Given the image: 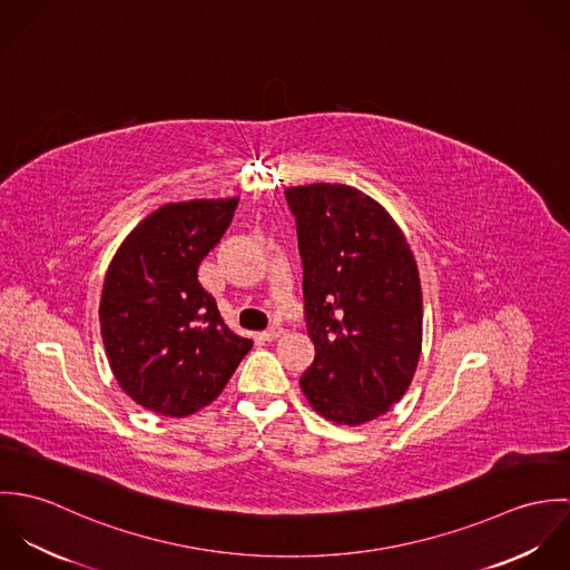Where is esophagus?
<instances>
[{"instance_id": "1", "label": "esophagus", "mask_w": 570, "mask_h": 570, "mask_svg": "<svg viewBox=\"0 0 570 570\" xmlns=\"http://www.w3.org/2000/svg\"><path fill=\"white\" fill-rule=\"evenodd\" d=\"M283 335V328L281 326H269V328H265L263 333H261V337L265 340V342H274V340H278Z\"/></svg>"}]
</instances>
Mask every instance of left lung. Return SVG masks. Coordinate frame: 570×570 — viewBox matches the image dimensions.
Segmentation results:
<instances>
[{
  "label": "left lung",
  "mask_w": 570,
  "mask_h": 570,
  "mask_svg": "<svg viewBox=\"0 0 570 570\" xmlns=\"http://www.w3.org/2000/svg\"><path fill=\"white\" fill-rule=\"evenodd\" d=\"M303 261L305 323L316 357L301 389L328 421L360 425L395 406L421 353V285L391 215L357 188L285 190Z\"/></svg>",
  "instance_id": "8db88e82"
}]
</instances>
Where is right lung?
Masks as SVG:
<instances>
[{"label": "right lung", "instance_id": "right-lung-1", "mask_svg": "<svg viewBox=\"0 0 570 570\" xmlns=\"http://www.w3.org/2000/svg\"><path fill=\"white\" fill-rule=\"evenodd\" d=\"M237 204H166L134 228L107 269L98 316L109 366L136 404L164 416L217 400L252 348V340L224 325L197 278Z\"/></svg>", "mask_w": 570, "mask_h": 570}]
</instances>
